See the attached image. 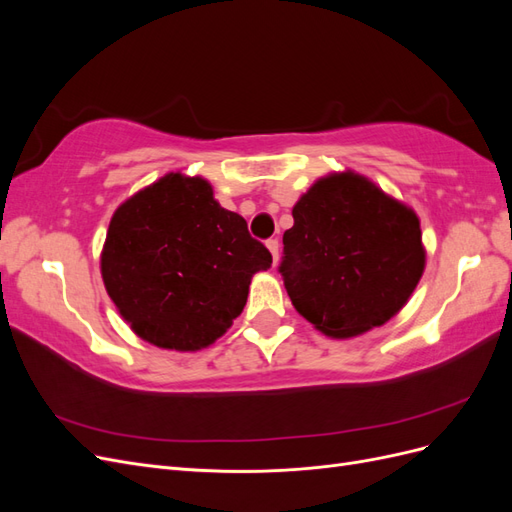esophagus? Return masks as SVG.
<instances>
[{"label": "esophagus", "mask_w": 512, "mask_h": 512, "mask_svg": "<svg viewBox=\"0 0 512 512\" xmlns=\"http://www.w3.org/2000/svg\"><path fill=\"white\" fill-rule=\"evenodd\" d=\"M267 247L273 256V265H277V258H280V243H277V239H269Z\"/></svg>", "instance_id": "1"}]
</instances>
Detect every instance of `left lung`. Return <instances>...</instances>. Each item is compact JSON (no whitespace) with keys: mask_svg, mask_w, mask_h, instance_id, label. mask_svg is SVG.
I'll list each match as a JSON object with an SVG mask.
<instances>
[{"mask_svg":"<svg viewBox=\"0 0 512 512\" xmlns=\"http://www.w3.org/2000/svg\"><path fill=\"white\" fill-rule=\"evenodd\" d=\"M280 273L294 309L327 337L363 335L408 303L425 271L414 209L344 170L292 207Z\"/></svg>","mask_w":512,"mask_h":512,"instance_id":"obj_1","label":"left lung"}]
</instances>
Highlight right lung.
<instances>
[{
  "mask_svg": "<svg viewBox=\"0 0 512 512\" xmlns=\"http://www.w3.org/2000/svg\"><path fill=\"white\" fill-rule=\"evenodd\" d=\"M239 213L203 177L168 173L113 213L100 256L108 297L145 342L196 352L245 307L252 277L271 267Z\"/></svg>",
  "mask_w": 512,
  "mask_h": 512,
  "instance_id": "1",
  "label": "right lung"
}]
</instances>
